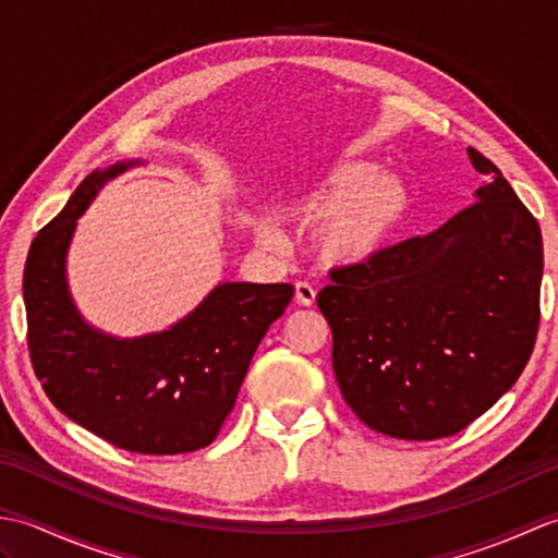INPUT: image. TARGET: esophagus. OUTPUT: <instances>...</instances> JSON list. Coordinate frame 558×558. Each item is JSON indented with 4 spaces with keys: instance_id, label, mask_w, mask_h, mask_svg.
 <instances>
[{
    "instance_id": "esophagus-1",
    "label": "esophagus",
    "mask_w": 558,
    "mask_h": 558,
    "mask_svg": "<svg viewBox=\"0 0 558 558\" xmlns=\"http://www.w3.org/2000/svg\"><path fill=\"white\" fill-rule=\"evenodd\" d=\"M294 300H298L302 306H312L316 302V288L312 282L298 280L294 282Z\"/></svg>"
}]
</instances>
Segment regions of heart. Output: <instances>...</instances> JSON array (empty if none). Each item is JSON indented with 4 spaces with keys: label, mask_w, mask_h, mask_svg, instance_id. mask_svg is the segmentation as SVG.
<instances>
[{
    "label": "heart",
    "mask_w": 558,
    "mask_h": 558,
    "mask_svg": "<svg viewBox=\"0 0 558 558\" xmlns=\"http://www.w3.org/2000/svg\"><path fill=\"white\" fill-rule=\"evenodd\" d=\"M372 162H342L322 182L288 201L298 218H314V248L326 264L362 266L384 252L410 210V189L393 172L374 174ZM268 242L280 234L264 225Z\"/></svg>",
    "instance_id": "b5f03b06"
}]
</instances>
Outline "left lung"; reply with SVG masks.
<instances>
[{"mask_svg":"<svg viewBox=\"0 0 558 558\" xmlns=\"http://www.w3.org/2000/svg\"><path fill=\"white\" fill-rule=\"evenodd\" d=\"M441 228L330 270L318 310L333 330L340 393L369 429L434 441L482 417L518 376L539 328L542 232L501 170Z\"/></svg>","mask_w":558,"mask_h":558,"instance_id":"1","label":"left lung"}]
</instances>
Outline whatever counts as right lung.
Listing matches in <instances>:
<instances>
[{
    "label": "right lung",
    "mask_w": 558,
    "mask_h": 558,
    "mask_svg": "<svg viewBox=\"0 0 558 558\" xmlns=\"http://www.w3.org/2000/svg\"><path fill=\"white\" fill-rule=\"evenodd\" d=\"M132 165L88 174L33 240L23 270L28 352L47 398L83 429L132 453H192L218 436L260 338L294 288L222 282L180 324L144 338L90 328L66 288V248L98 189Z\"/></svg>",
    "instance_id": "obj_1"
}]
</instances>
